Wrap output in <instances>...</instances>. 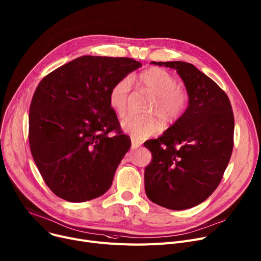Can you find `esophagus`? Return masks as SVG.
<instances>
[{
  "instance_id": "34e87169",
  "label": "esophagus",
  "mask_w": 261,
  "mask_h": 261,
  "mask_svg": "<svg viewBox=\"0 0 261 261\" xmlns=\"http://www.w3.org/2000/svg\"><path fill=\"white\" fill-rule=\"evenodd\" d=\"M140 146H141V143H140V142H137V141H135V140H132V141H131V149H132V150L137 149Z\"/></svg>"
}]
</instances>
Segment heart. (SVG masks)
Wrapping results in <instances>:
<instances>
[{"instance_id":"b5f03b06","label":"heart","mask_w":261,"mask_h":261,"mask_svg":"<svg viewBox=\"0 0 261 261\" xmlns=\"http://www.w3.org/2000/svg\"><path fill=\"white\" fill-rule=\"evenodd\" d=\"M137 85L155 96L151 113L158 114L166 124H173L185 113L188 106V94L179 88L174 75L161 68H150L136 79ZM131 91V81L124 77L116 82L109 91V103L118 116L127 112L128 100ZM123 130L137 140H145L159 133L162 121L158 116L138 118L129 116L120 124Z\"/></svg>"}]
</instances>
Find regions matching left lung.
<instances>
[{"mask_svg": "<svg viewBox=\"0 0 261 261\" xmlns=\"http://www.w3.org/2000/svg\"><path fill=\"white\" fill-rule=\"evenodd\" d=\"M175 69L189 96L182 116L158 140L145 168L148 198L170 210H186L218 187L233 150L234 115L229 97L209 76L186 62H152Z\"/></svg>", "mask_w": 261, "mask_h": 261, "instance_id": "8db88e82", "label": "left lung"}]
</instances>
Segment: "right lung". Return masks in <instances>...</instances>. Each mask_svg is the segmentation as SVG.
<instances>
[{"mask_svg": "<svg viewBox=\"0 0 261 261\" xmlns=\"http://www.w3.org/2000/svg\"><path fill=\"white\" fill-rule=\"evenodd\" d=\"M140 67L128 58L84 56L39 84L29 109V144L44 181L57 196L83 202L111 187L131 141L119 131L109 91ZM113 129L118 134L109 138Z\"/></svg>", "mask_w": 261, "mask_h": 261, "instance_id": "right-lung-1", "label": "right lung"}]
</instances>
